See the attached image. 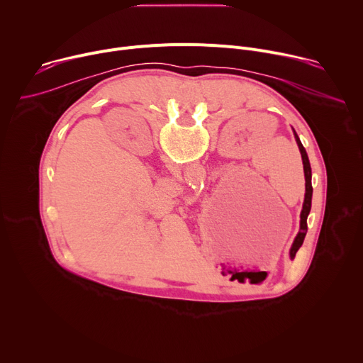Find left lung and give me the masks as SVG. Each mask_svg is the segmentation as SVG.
Listing matches in <instances>:
<instances>
[{"label": "left lung", "mask_w": 363, "mask_h": 363, "mask_svg": "<svg viewBox=\"0 0 363 363\" xmlns=\"http://www.w3.org/2000/svg\"><path fill=\"white\" fill-rule=\"evenodd\" d=\"M294 132V138L297 142V146L300 149L301 153V161H303V169H304V179H306V194H304V202H303V208L300 213V231L296 235L293 245L290 248V258H294L296 252L298 251V248L301 247L306 233H307V217L310 213V208H312V195H313V188H312V168H310V162H308V157L306 153V149L303 147L296 130Z\"/></svg>", "instance_id": "left-lung-1"}]
</instances>
